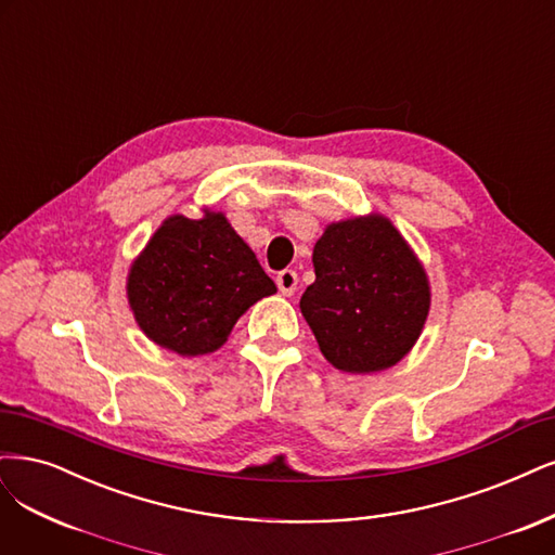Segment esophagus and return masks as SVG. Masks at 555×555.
I'll return each instance as SVG.
<instances>
[{"label":"esophagus","mask_w":555,"mask_h":555,"mask_svg":"<svg viewBox=\"0 0 555 555\" xmlns=\"http://www.w3.org/2000/svg\"><path fill=\"white\" fill-rule=\"evenodd\" d=\"M275 282H278V289H280L284 296H292V294L298 289V273L292 271V269H284V271L278 273Z\"/></svg>","instance_id":"obj_1"}]
</instances>
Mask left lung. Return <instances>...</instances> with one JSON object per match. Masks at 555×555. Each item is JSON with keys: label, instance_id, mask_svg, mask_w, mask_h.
<instances>
[{"label": "left lung", "instance_id": "8db88e82", "mask_svg": "<svg viewBox=\"0 0 555 555\" xmlns=\"http://www.w3.org/2000/svg\"><path fill=\"white\" fill-rule=\"evenodd\" d=\"M317 280L300 312L331 365L351 374L392 367L420 337L429 284L384 216L331 224L314 245Z\"/></svg>", "mask_w": 555, "mask_h": 555}]
</instances>
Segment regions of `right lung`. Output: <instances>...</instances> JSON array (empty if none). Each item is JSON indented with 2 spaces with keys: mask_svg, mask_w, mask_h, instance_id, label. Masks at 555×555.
<instances>
[{
  "mask_svg": "<svg viewBox=\"0 0 555 555\" xmlns=\"http://www.w3.org/2000/svg\"><path fill=\"white\" fill-rule=\"evenodd\" d=\"M275 292V282L222 214L202 220L171 216L128 275V300L140 328L179 356L216 351L238 317Z\"/></svg>",
  "mask_w": 555,
  "mask_h": 555,
  "instance_id": "obj_1",
  "label": "right lung"
}]
</instances>
